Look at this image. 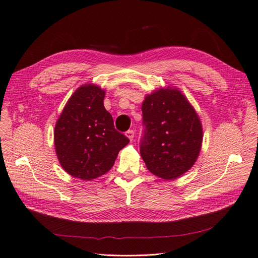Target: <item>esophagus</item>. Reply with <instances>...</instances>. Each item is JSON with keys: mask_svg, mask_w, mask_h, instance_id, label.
<instances>
[{"mask_svg": "<svg viewBox=\"0 0 258 258\" xmlns=\"http://www.w3.org/2000/svg\"><path fill=\"white\" fill-rule=\"evenodd\" d=\"M126 136L130 140V141H132V140H134V137H135V131L134 130H128L126 132Z\"/></svg>", "mask_w": 258, "mask_h": 258, "instance_id": "esophagus-1", "label": "esophagus"}]
</instances>
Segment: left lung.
Segmentation results:
<instances>
[{
  "instance_id": "1",
  "label": "left lung",
  "mask_w": 258,
  "mask_h": 258,
  "mask_svg": "<svg viewBox=\"0 0 258 258\" xmlns=\"http://www.w3.org/2000/svg\"><path fill=\"white\" fill-rule=\"evenodd\" d=\"M144 135L140 153L156 176L174 179L196 162L202 126L195 108L177 88H159L142 104Z\"/></svg>"
}]
</instances>
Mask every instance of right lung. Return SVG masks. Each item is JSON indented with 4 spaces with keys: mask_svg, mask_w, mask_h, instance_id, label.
<instances>
[{
    "mask_svg": "<svg viewBox=\"0 0 258 258\" xmlns=\"http://www.w3.org/2000/svg\"><path fill=\"white\" fill-rule=\"evenodd\" d=\"M105 91L86 84L77 88L56 122L54 147L61 167L86 181L105 174L129 139L114 128L103 104Z\"/></svg>",
    "mask_w": 258,
    "mask_h": 258,
    "instance_id": "right-lung-1",
    "label": "right lung"
}]
</instances>
